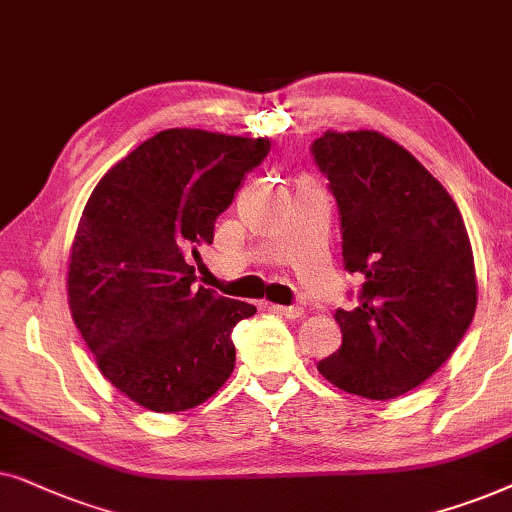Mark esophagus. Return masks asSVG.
<instances>
[{
    "label": "esophagus",
    "instance_id": "esophagus-1",
    "mask_svg": "<svg viewBox=\"0 0 512 512\" xmlns=\"http://www.w3.org/2000/svg\"><path fill=\"white\" fill-rule=\"evenodd\" d=\"M271 311L278 313V316H285V318H292V320L304 316L302 306H281V304H274V306H271Z\"/></svg>",
    "mask_w": 512,
    "mask_h": 512
}]
</instances>
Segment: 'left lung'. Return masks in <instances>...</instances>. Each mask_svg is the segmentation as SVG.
<instances>
[{
  "label": "left lung",
  "instance_id": "left-lung-1",
  "mask_svg": "<svg viewBox=\"0 0 512 512\" xmlns=\"http://www.w3.org/2000/svg\"><path fill=\"white\" fill-rule=\"evenodd\" d=\"M342 222V257L363 278L337 309L342 346L318 372L346 393L398 398L447 363L478 306L470 238L452 196L377 131H325L311 145Z\"/></svg>",
  "mask_w": 512,
  "mask_h": 512
}]
</instances>
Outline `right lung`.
Segmentation results:
<instances>
[{
    "label": "right lung",
    "mask_w": 512,
    "mask_h": 512,
    "mask_svg": "<svg viewBox=\"0 0 512 512\" xmlns=\"http://www.w3.org/2000/svg\"><path fill=\"white\" fill-rule=\"evenodd\" d=\"M267 138L168 128L95 185L67 267V302L109 384L152 412L206 403L234 372L231 330L255 306L194 281L189 257L213 243L215 220Z\"/></svg>",
    "instance_id": "add662e5"
}]
</instances>
